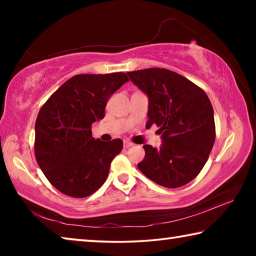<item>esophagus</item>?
I'll list each match as a JSON object with an SVG mask.
<instances>
[{"label": "esophagus", "mask_w": 256, "mask_h": 256, "mask_svg": "<svg viewBox=\"0 0 256 256\" xmlns=\"http://www.w3.org/2000/svg\"><path fill=\"white\" fill-rule=\"evenodd\" d=\"M133 146L132 142H130V141H124V148H130V146Z\"/></svg>", "instance_id": "esophagus-1"}]
</instances>
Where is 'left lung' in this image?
Listing matches in <instances>:
<instances>
[{
    "label": "left lung",
    "instance_id": "left-lung-1",
    "mask_svg": "<svg viewBox=\"0 0 256 256\" xmlns=\"http://www.w3.org/2000/svg\"><path fill=\"white\" fill-rule=\"evenodd\" d=\"M149 98L148 122L159 126L160 148L144 146L138 164L149 180L175 188L190 183L204 167L216 138L214 108L206 94L178 73L151 68L128 72Z\"/></svg>",
    "mask_w": 256,
    "mask_h": 256
}]
</instances>
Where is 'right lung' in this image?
Listing matches in <instances>:
<instances>
[{
  "mask_svg": "<svg viewBox=\"0 0 256 256\" xmlns=\"http://www.w3.org/2000/svg\"><path fill=\"white\" fill-rule=\"evenodd\" d=\"M128 76L79 74L48 98L34 124V156L50 184L66 196L86 198L105 183L123 141L94 138L92 125L105 116L108 99Z\"/></svg>",
  "mask_w": 256,
  "mask_h": 256,
  "instance_id": "add662e5",
  "label": "right lung"
}]
</instances>
